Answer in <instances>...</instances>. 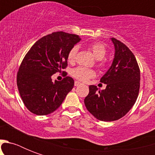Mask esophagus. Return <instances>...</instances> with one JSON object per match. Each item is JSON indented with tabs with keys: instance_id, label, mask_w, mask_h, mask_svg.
Returning <instances> with one entry per match:
<instances>
[{
	"instance_id": "1",
	"label": "esophagus",
	"mask_w": 155,
	"mask_h": 155,
	"mask_svg": "<svg viewBox=\"0 0 155 155\" xmlns=\"http://www.w3.org/2000/svg\"><path fill=\"white\" fill-rule=\"evenodd\" d=\"M81 84V83L79 82V81H75V86H80Z\"/></svg>"
}]
</instances>
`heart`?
<instances>
[{
	"instance_id": "obj_1",
	"label": "heart",
	"mask_w": 155,
	"mask_h": 155,
	"mask_svg": "<svg viewBox=\"0 0 155 155\" xmlns=\"http://www.w3.org/2000/svg\"><path fill=\"white\" fill-rule=\"evenodd\" d=\"M90 50L92 51L93 55L97 60H101L102 58L106 54V49L102 43L100 42H94L89 46ZM78 51V47L76 46L73 47L69 51L68 54V61L69 63H73L75 60V56ZM71 75L76 80H80V81H87L91 78L94 77L96 73L93 70L89 69V68H84V67H78V68H74L71 71Z\"/></svg>"
}]
</instances>
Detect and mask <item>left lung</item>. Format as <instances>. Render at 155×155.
<instances>
[{"label":"left lung","instance_id":"obj_1","mask_svg":"<svg viewBox=\"0 0 155 155\" xmlns=\"http://www.w3.org/2000/svg\"><path fill=\"white\" fill-rule=\"evenodd\" d=\"M114 58L110 68L101 79L104 90L90 85L84 104L90 113L103 121L120 119L137 101L140 87V70L132 51L120 41L112 38Z\"/></svg>","mask_w":155,"mask_h":155}]
</instances>
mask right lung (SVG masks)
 Returning <instances> with one entry per match:
<instances>
[{
    "instance_id": "1",
    "label": "right lung",
    "mask_w": 155,
    "mask_h": 155,
    "mask_svg": "<svg viewBox=\"0 0 155 155\" xmlns=\"http://www.w3.org/2000/svg\"><path fill=\"white\" fill-rule=\"evenodd\" d=\"M80 36L54 32L38 40L26 54L17 76V84L25 107L36 115H47L62 104L74 87L72 78L53 81L51 75L68 66V54Z\"/></svg>"
}]
</instances>
